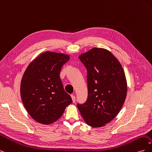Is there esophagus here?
Returning a JSON list of instances; mask_svg holds the SVG:
<instances>
[{
  "label": "esophagus",
  "instance_id": "34e87169",
  "mask_svg": "<svg viewBox=\"0 0 152 152\" xmlns=\"http://www.w3.org/2000/svg\"><path fill=\"white\" fill-rule=\"evenodd\" d=\"M71 97H72V101H73V103H75V96L74 95H71Z\"/></svg>",
  "mask_w": 152,
  "mask_h": 152
}]
</instances>
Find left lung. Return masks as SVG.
<instances>
[{
  "instance_id": "left-lung-1",
  "label": "left lung",
  "mask_w": 152,
  "mask_h": 152,
  "mask_svg": "<svg viewBox=\"0 0 152 152\" xmlns=\"http://www.w3.org/2000/svg\"><path fill=\"white\" fill-rule=\"evenodd\" d=\"M79 58L87 70L88 96L77 108L87 125L104 126L117 115L126 100L125 73L117 58L106 49L92 48Z\"/></svg>"
}]
</instances>
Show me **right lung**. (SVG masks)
<instances>
[{
  "label": "right lung",
  "mask_w": 152,
  "mask_h": 152,
  "mask_svg": "<svg viewBox=\"0 0 152 152\" xmlns=\"http://www.w3.org/2000/svg\"><path fill=\"white\" fill-rule=\"evenodd\" d=\"M68 54L46 51L32 61L21 81L22 102L28 114L39 123L49 125L61 117L72 103L59 77Z\"/></svg>",
  "instance_id": "obj_1"
}]
</instances>
